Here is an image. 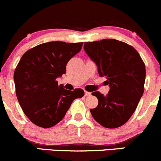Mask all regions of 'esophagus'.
<instances>
[{
  "label": "esophagus",
  "mask_w": 161,
  "mask_h": 161,
  "mask_svg": "<svg viewBox=\"0 0 161 161\" xmlns=\"http://www.w3.org/2000/svg\"><path fill=\"white\" fill-rule=\"evenodd\" d=\"M90 95H91V92H87V91H85V96H86V97H90Z\"/></svg>",
  "instance_id": "esophagus-1"
}]
</instances>
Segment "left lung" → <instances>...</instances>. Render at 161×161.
Returning <instances> with one entry per match:
<instances>
[{"instance_id": "8db88e82", "label": "left lung", "mask_w": 161, "mask_h": 161, "mask_svg": "<svg viewBox=\"0 0 161 161\" xmlns=\"http://www.w3.org/2000/svg\"><path fill=\"white\" fill-rule=\"evenodd\" d=\"M84 50L110 87L107 96L92 92L98 105L90 109L91 114L103 127H120L129 121L143 94L145 64L134 47L113 39L85 43Z\"/></svg>"}]
</instances>
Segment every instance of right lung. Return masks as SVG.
Wrapping results in <instances>:
<instances>
[{
    "instance_id": "obj_1",
    "label": "right lung",
    "mask_w": 161,
    "mask_h": 161,
    "mask_svg": "<svg viewBox=\"0 0 161 161\" xmlns=\"http://www.w3.org/2000/svg\"><path fill=\"white\" fill-rule=\"evenodd\" d=\"M82 44L48 42L29 50L21 58L14 72L16 96L22 111L36 125L53 127L63 119L73 100L84 96L82 89L65 90L57 81Z\"/></svg>"
}]
</instances>
